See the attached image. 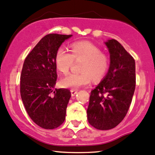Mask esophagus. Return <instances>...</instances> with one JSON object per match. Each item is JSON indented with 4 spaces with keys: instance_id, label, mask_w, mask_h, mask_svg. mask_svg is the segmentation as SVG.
<instances>
[{
    "instance_id": "34e87169",
    "label": "esophagus",
    "mask_w": 155,
    "mask_h": 155,
    "mask_svg": "<svg viewBox=\"0 0 155 155\" xmlns=\"http://www.w3.org/2000/svg\"><path fill=\"white\" fill-rule=\"evenodd\" d=\"M77 92H78L77 90H74V89H71V96H74L76 94H77Z\"/></svg>"
}]
</instances>
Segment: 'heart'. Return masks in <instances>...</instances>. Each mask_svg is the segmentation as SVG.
I'll use <instances>...</instances> for the list:
<instances>
[{
    "label": "heart",
    "instance_id": "b5f03b06",
    "mask_svg": "<svg viewBox=\"0 0 155 155\" xmlns=\"http://www.w3.org/2000/svg\"><path fill=\"white\" fill-rule=\"evenodd\" d=\"M74 61H84L81 68L82 73H70L61 79V86L69 89H78L106 75L109 67V58L101 49L87 41L75 42L71 45V53L64 46L58 49L54 58L57 69L66 74L74 64Z\"/></svg>",
    "mask_w": 155,
    "mask_h": 155
}]
</instances>
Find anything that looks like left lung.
<instances>
[{
    "label": "left lung",
    "mask_w": 155,
    "mask_h": 155,
    "mask_svg": "<svg viewBox=\"0 0 155 155\" xmlns=\"http://www.w3.org/2000/svg\"><path fill=\"white\" fill-rule=\"evenodd\" d=\"M110 66L103 81L91 91L87 109L89 124L100 130L117 126L127 114L135 89V61L117 41L105 43Z\"/></svg>",
    "instance_id": "8db88e82"
}]
</instances>
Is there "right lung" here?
I'll list each match as a JSON object with an SVG mask.
<instances>
[{"instance_id":"obj_1","label":"right lung","mask_w":155,"mask_h":155,"mask_svg":"<svg viewBox=\"0 0 155 155\" xmlns=\"http://www.w3.org/2000/svg\"><path fill=\"white\" fill-rule=\"evenodd\" d=\"M72 35L44 36L25 59L21 74L20 91L30 118L43 129H53L64 122L71 97L67 89H54L57 67L56 51Z\"/></svg>"}]
</instances>
